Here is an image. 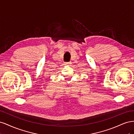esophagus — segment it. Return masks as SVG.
I'll use <instances>...</instances> for the list:
<instances>
[{
    "label": "esophagus",
    "instance_id": "esophagus-1",
    "mask_svg": "<svg viewBox=\"0 0 134 134\" xmlns=\"http://www.w3.org/2000/svg\"><path fill=\"white\" fill-rule=\"evenodd\" d=\"M65 64L66 65H70L71 64V62H66L65 63Z\"/></svg>",
    "mask_w": 134,
    "mask_h": 134
}]
</instances>
